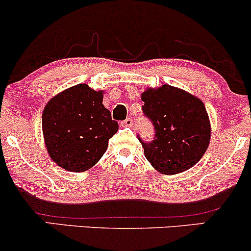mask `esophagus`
Masks as SVG:
<instances>
[{
  "label": "esophagus",
  "instance_id": "1",
  "mask_svg": "<svg viewBox=\"0 0 251 251\" xmlns=\"http://www.w3.org/2000/svg\"><path fill=\"white\" fill-rule=\"evenodd\" d=\"M122 125L124 126V127H132V125H133V120H132L131 118H127L126 120H124V122L122 123Z\"/></svg>",
  "mask_w": 251,
  "mask_h": 251
}]
</instances>
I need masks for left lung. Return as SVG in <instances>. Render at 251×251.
<instances>
[{
	"instance_id": "8db88e82",
	"label": "left lung",
	"mask_w": 251,
	"mask_h": 251,
	"mask_svg": "<svg viewBox=\"0 0 251 251\" xmlns=\"http://www.w3.org/2000/svg\"><path fill=\"white\" fill-rule=\"evenodd\" d=\"M143 111L155 129L154 140L142 143L144 154L163 175L191 169L205 153L211 138V124L200 98L170 85L146 88Z\"/></svg>"
}]
</instances>
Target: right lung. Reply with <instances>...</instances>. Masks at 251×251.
I'll list each match as a JSON object with an SVG mask.
<instances>
[{"mask_svg":"<svg viewBox=\"0 0 251 251\" xmlns=\"http://www.w3.org/2000/svg\"><path fill=\"white\" fill-rule=\"evenodd\" d=\"M103 91L86 83L60 92L46 103L42 133L48 154L71 172L87 171L99 162L119 125L102 105Z\"/></svg>","mask_w":251,"mask_h":251,"instance_id":"obj_1","label":"right lung"}]
</instances>
